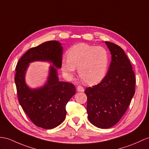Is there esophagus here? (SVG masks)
<instances>
[{"label":"esophagus","mask_w":149,"mask_h":149,"mask_svg":"<svg viewBox=\"0 0 149 149\" xmlns=\"http://www.w3.org/2000/svg\"><path fill=\"white\" fill-rule=\"evenodd\" d=\"M84 88L81 86H78L77 87V91L78 92H84Z\"/></svg>","instance_id":"esophagus-1"}]
</instances>
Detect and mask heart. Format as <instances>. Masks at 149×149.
I'll list each match as a JSON object with an SVG mask.
<instances>
[{
    "label": "heart",
    "instance_id": "heart-1",
    "mask_svg": "<svg viewBox=\"0 0 149 149\" xmlns=\"http://www.w3.org/2000/svg\"><path fill=\"white\" fill-rule=\"evenodd\" d=\"M67 57L61 61V69L69 78L73 77L76 68L81 80L90 85L100 82L106 74L109 56L102 47L79 43L68 50Z\"/></svg>",
    "mask_w": 149,
    "mask_h": 149
}]
</instances>
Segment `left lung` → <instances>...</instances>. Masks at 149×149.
Returning <instances> with one entry per match:
<instances>
[{
    "label": "left lung",
    "mask_w": 149,
    "mask_h": 149,
    "mask_svg": "<svg viewBox=\"0 0 149 149\" xmlns=\"http://www.w3.org/2000/svg\"><path fill=\"white\" fill-rule=\"evenodd\" d=\"M112 61L106 76L100 83L85 90L90 122L100 128H109L120 120L135 94V72L124 50L105 42Z\"/></svg>",
    "instance_id": "8db88e82"
}]
</instances>
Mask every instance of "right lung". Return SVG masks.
Here are the masks:
<instances>
[{"instance_id": "obj_1", "label": "right lung", "mask_w": 149, "mask_h": 149, "mask_svg": "<svg viewBox=\"0 0 149 149\" xmlns=\"http://www.w3.org/2000/svg\"><path fill=\"white\" fill-rule=\"evenodd\" d=\"M62 55L61 43L46 42L29 49L16 67L14 81L21 106L36 126L44 129L56 128L64 121L66 104L76 93L72 83L59 81L56 68H61ZM38 60L50 62L53 66L50 67L48 79L44 86L31 89L26 84L25 74L29 63Z\"/></svg>"}]
</instances>
